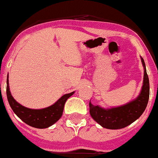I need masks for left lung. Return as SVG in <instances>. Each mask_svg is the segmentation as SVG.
Returning <instances> with one entry per match:
<instances>
[{"instance_id":"8db88e82","label":"left lung","mask_w":158,"mask_h":158,"mask_svg":"<svg viewBox=\"0 0 158 158\" xmlns=\"http://www.w3.org/2000/svg\"><path fill=\"white\" fill-rule=\"evenodd\" d=\"M141 62L144 69L143 86L135 99L125 105L111 108L94 106L89 102V114L103 128L111 130L124 128L138 119L144 112L149 99V80L143 58H141Z\"/></svg>"}]
</instances>
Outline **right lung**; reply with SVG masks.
Wrapping results in <instances>:
<instances>
[{
  "instance_id": "1",
  "label": "right lung",
  "mask_w": 158,
  "mask_h": 158,
  "mask_svg": "<svg viewBox=\"0 0 158 158\" xmlns=\"http://www.w3.org/2000/svg\"><path fill=\"white\" fill-rule=\"evenodd\" d=\"M6 82H7V86H6L7 99L14 113L26 124L39 129L48 128L58 122L63 115L65 102L69 97L74 94L73 91L69 94H64L53 105L47 108L42 109H31L21 105L14 99L10 91L8 78Z\"/></svg>"
}]
</instances>
